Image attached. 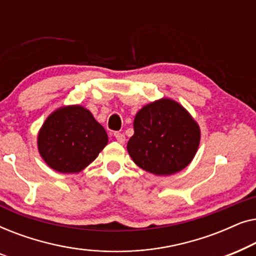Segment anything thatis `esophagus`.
<instances>
[{
    "label": "esophagus",
    "instance_id": "1",
    "mask_svg": "<svg viewBox=\"0 0 256 256\" xmlns=\"http://www.w3.org/2000/svg\"><path fill=\"white\" fill-rule=\"evenodd\" d=\"M114 136L115 138H116V141L118 143H121V144H124V141H126V136L124 134H122V132H114Z\"/></svg>",
    "mask_w": 256,
    "mask_h": 256
}]
</instances>
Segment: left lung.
Returning <instances> with one entry per match:
<instances>
[{
  "label": "left lung",
  "instance_id": "left-lung-1",
  "mask_svg": "<svg viewBox=\"0 0 256 256\" xmlns=\"http://www.w3.org/2000/svg\"><path fill=\"white\" fill-rule=\"evenodd\" d=\"M200 129L190 113L174 100H156L135 115L134 135L127 149L136 166L157 176L183 170L194 160Z\"/></svg>",
  "mask_w": 256,
  "mask_h": 256
}]
</instances>
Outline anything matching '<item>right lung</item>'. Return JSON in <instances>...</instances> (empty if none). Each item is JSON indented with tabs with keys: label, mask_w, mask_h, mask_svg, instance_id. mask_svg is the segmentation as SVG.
Returning <instances> with one entry per match:
<instances>
[{
	"label": "right lung",
	"mask_w": 256,
	"mask_h": 256,
	"mask_svg": "<svg viewBox=\"0 0 256 256\" xmlns=\"http://www.w3.org/2000/svg\"><path fill=\"white\" fill-rule=\"evenodd\" d=\"M107 143L104 128L79 104L60 107L48 115L37 138L42 158L62 174H76L85 169Z\"/></svg>",
	"instance_id": "obj_1"
}]
</instances>
